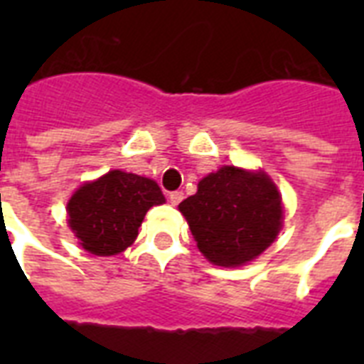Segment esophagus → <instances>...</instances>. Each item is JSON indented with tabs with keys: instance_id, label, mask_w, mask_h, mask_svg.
I'll list each match as a JSON object with an SVG mask.
<instances>
[{
	"instance_id": "1",
	"label": "esophagus",
	"mask_w": 364,
	"mask_h": 364,
	"mask_svg": "<svg viewBox=\"0 0 364 364\" xmlns=\"http://www.w3.org/2000/svg\"><path fill=\"white\" fill-rule=\"evenodd\" d=\"M168 198H170V204H171V205H177V204H179V202H181V200H183V193H181V191H176V193H170V196H168Z\"/></svg>"
}]
</instances>
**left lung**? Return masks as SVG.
Returning a JSON list of instances; mask_svg holds the SVG:
<instances>
[{
  "mask_svg": "<svg viewBox=\"0 0 364 364\" xmlns=\"http://www.w3.org/2000/svg\"><path fill=\"white\" fill-rule=\"evenodd\" d=\"M196 245L217 266L234 268L257 259L283 221L282 196L264 171L223 166L179 204Z\"/></svg>",
  "mask_w": 364,
  "mask_h": 364,
  "instance_id": "obj_1",
  "label": "left lung"
}]
</instances>
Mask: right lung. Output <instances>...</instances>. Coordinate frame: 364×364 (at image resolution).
<instances>
[{"mask_svg": "<svg viewBox=\"0 0 364 364\" xmlns=\"http://www.w3.org/2000/svg\"><path fill=\"white\" fill-rule=\"evenodd\" d=\"M164 202L153 179L111 170L77 188L68 202V223L82 249L111 257L130 247L145 213Z\"/></svg>", "mask_w": 364, "mask_h": 364, "instance_id": "add662e5", "label": "right lung"}]
</instances>
